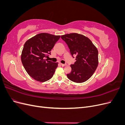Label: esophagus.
<instances>
[{
	"label": "esophagus",
	"mask_w": 125,
	"mask_h": 125,
	"mask_svg": "<svg viewBox=\"0 0 125 125\" xmlns=\"http://www.w3.org/2000/svg\"><path fill=\"white\" fill-rule=\"evenodd\" d=\"M60 65H61L62 66H66L67 65V64L66 63H65V64H63V63H60Z\"/></svg>",
	"instance_id": "esophagus-1"
}]
</instances>
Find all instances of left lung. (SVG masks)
I'll return each mask as SVG.
<instances>
[{"label": "left lung", "instance_id": "8db88e82", "mask_svg": "<svg viewBox=\"0 0 125 125\" xmlns=\"http://www.w3.org/2000/svg\"><path fill=\"white\" fill-rule=\"evenodd\" d=\"M61 38L67 44L72 56L76 55V62L70 65L71 71L67 74L68 78L76 83L88 80L99 63L97 49L88 37L80 34H67Z\"/></svg>", "mask_w": 125, "mask_h": 125}]
</instances>
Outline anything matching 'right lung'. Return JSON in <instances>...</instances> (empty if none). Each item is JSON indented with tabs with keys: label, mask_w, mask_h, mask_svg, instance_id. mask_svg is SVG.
<instances>
[{
	"label": "right lung",
	"mask_w": 125,
	"mask_h": 125,
	"mask_svg": "<svg viewBox=\"0 0 125 125\" xmlns=\"http://www.w3.org/2000/svg\"><path fill=\"white\" fill-rule=\"evenodd\" d=\"M60 35L40 33L25 43L21 62L28 73L34 80L43 82L51 79L58 67V62L45 59L60 39Z\"/></svg>",
	"instance_id": "right-lung-1"
}]
</instances>
